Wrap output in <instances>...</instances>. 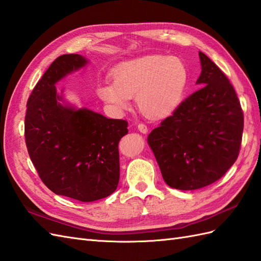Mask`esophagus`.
<instances>
[{
  "label": "esophagus",
  "instance_id": "obj_1",
  "mask_svg": "<svg viewBox=\"0 0 261 261\" xmlns=\"http://www.w3.org/2000/svg\"><path fill=\"white\" fill-rule=\"evenodd\" d=\"M137 128H138V130H139V132L143 133V134H146V133L148 132L147 126H146V125H145V124H143V123H139V124L137 125Z\"/></svg>",
  "mask_w": 261,
  "mask_h": 261
}]
</instances>
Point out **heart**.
<instances>
[{
  "mask_svg": "<svg viewBox=\"0 0 261 261\" xmlns=\"http://www.w3.org/2000/svg\"><path fill=\"white\" fill-rule=\"evenodd\" d=\"M111 82L97 86V94L114 112H122L135 97L143 115L152 119L169 116L179 106L188 72L177 57L148 55L120 63L111 72Z\"/></svg>",
  "mask_w": 261,
  "mask_h": 261,
  "instance_id": "obj_1",
  "label": "heart"
}]
</instances>
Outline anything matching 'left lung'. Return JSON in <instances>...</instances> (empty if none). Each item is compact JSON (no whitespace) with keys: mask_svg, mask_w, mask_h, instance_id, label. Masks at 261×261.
<instances>
[{"mask_svg":"<svg viewBox=\"0 0 261 261\" xmlns=\"http://www.w3.org/2000/svg\"><path fill=\"white\" fill-rule=\"evenodd\" d=\"M201 85L152 129L147 143L163 178L180 190L206 187L220 179L239 155L244 113L227 76L199 52Z\"/></svg>","mask_w":261,"mask_h":261,"instance_id":"obj_1","label":"left lung"}]
</instances>
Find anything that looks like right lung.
Instances as JSON below:
<instances>
[{"mask_svg":"<svg viewBox=\"0 0 261 261\" xmlns=\"http://www.w3.org/2000/svg\"><path fill=\"white\" fill-rule=\"evenodd\" d=\"M86 63L79 54L57 57L30 95L24 125L29 155L42 181L56 195L84 202L116 190L118 143L128 133L124 119L60 103L55 84Z\"/></svg>","mask_w":261,"mask_h":261,"instance_id":"1","label":"right lung"}]
</instances>
